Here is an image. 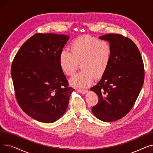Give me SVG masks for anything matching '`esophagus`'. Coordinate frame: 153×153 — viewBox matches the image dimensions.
I'll return each mask as SVG.
<instances>
[{
	"label": "esophagus",
	"mask_w": 153,
	"mask_h": 153,
	"mask_svg": "<svg viewBox=\"0 0 153 153\" xmlns=\"http://www.w3.org/2000/svg\"><path fill=\"white\" fill-rule=\"evenodd\" d=\"M78 92H81L82 94H85L87 92V90H85V89H79L78 90Z\"/></svg>",
	"instance_id": "obj_1"
}]
</instances>
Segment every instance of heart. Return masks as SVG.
I'll list each match as a JSON object with an SVG mask.
<instances>
[{"label": "heart", "mask_w": 153, "mask_h": 153, "mask_svg": "<svg viewBox=\"0 0 153 153\" xmlns=\"http://www.w3.org/2000/svg\"><path fill=\"white\" fill-rule=\"evenodd\" d=\"M70 53L62 50L59 56L60 68L66 76H71L78 68L82 71L70 79L72 87L84 88L96 79L101 78L107 71L112 57V48L107 40L84 35L72 41Z\"/></svg>", "instance_id": "obj_1"}]
</instances>
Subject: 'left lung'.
Wrapping results in <instances>:
<instances>
[{"instance_id": "obj_1", "label": "left lung", "mask_w": 153, "mask_h": 153, "mask_svg": "<svg viewBox=\"0 0 153 153\" xmlns=\"http://www.w3.org/2000/svg\"><path fill=\"white\" fill-rule=\"evenodd\" d=\"M99 38L109 42L112 57L105 74L91 89L99 97L92 111L102 121L114 122L124 117L137 99L144 83V64L137 46L129 38L108 33Z\"/></svg>"}]
</instances>
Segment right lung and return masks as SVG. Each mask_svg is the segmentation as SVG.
Wrapping results in <instances>:
<instances>
[{
	"label": "right lung",
	"instance_id": "1",
	"mask_svg": "<svg viewBox=\"0 0 153 153\" xmlns=\"http://www.w3.org/2000/svg\"><path fill=\"white\" fill-rule=\"evenodd\" d=\"M69 38L66 35L35 34L23 44L12 63L16 100L37 121L49 123L58 120L74 91L59 64V54Z\"/></svg>",
	"mask_w": 153,
	"mask_h": 153
}]
</instances>
